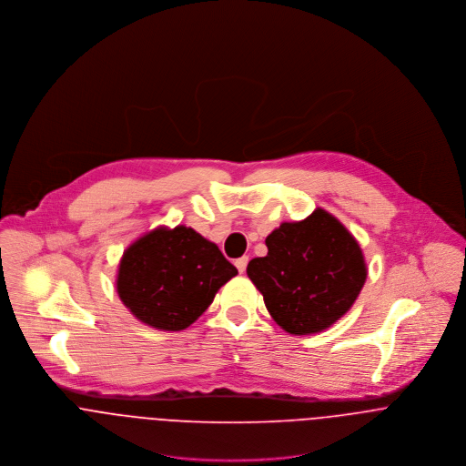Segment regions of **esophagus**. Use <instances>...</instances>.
<instances>
[{"instance_id": "1", "label": "esophagus", "mask_w": 466, "mask_h": 466, "mask_svg": "<svg viewBox=\"0 0 466 466\" xmlns=\"http://www.w3.org/2000/svg\"><path fill=\"white\" fill-rule=\"evenodd\" d=\"M247 264H248V258L243 256V258H236V268L239 269V273H243L247 269Z\"/></svg>"}]
</instances>
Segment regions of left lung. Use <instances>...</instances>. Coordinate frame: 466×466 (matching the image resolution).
<instances>
[{
  "mask_svg": "<svg viewBox=\"0 0 466 466\" xmlns=\"http://www.w3.org/2000/svg\"><path fill=\"white\" fill-rule=\"evenodd\" d=\"M266 247L268 256L252 258L247 273L286 332H321L360 297L368 273L361 247L327 210L282 223Z\"/></svg>",
  "mask_w": 466,
  "mask_h": 466,
  "instance_id": "8db88e82",
  "label": "left lung"
}]
</instances>
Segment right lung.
I'll return each instance as SVG.
<instances>
[{
  "instance_id": "obj_1",
  "label": "right lung",
  "mask_w": 466,
  "mask_h": 466,
  "mask_svg": "<svg viewBox=\"0 0 466 466\" xmlns=\"http://www.w3.org/2000/svg\"><path fill=\"white\" fill-rule=\"evenodd\" d=\"M238 275L219 248L189 227H160L132 243L119 262L117 295L143 323L182 330Z\"/></svg>"
}]
</instances>
